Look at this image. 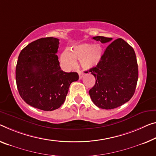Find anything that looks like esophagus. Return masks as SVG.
<instances>
[{"label": "esophagus", "mask_w": 156, "mask_h": 156, "mask_svg": "<svg viewBox=\"0 0 156 156\" xmlns=\"http://www.w3.org/2000/svg\"><path fill=\"white\" fill-rule=\"evenodd\" d=\"M79 73V76H80V79L81 80V79H82V77L83 76V75H84V74H83V73H81V72H78Z\"/></svg>", "instance_id": "obj_1"}]
</instances>
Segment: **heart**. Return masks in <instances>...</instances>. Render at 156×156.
Masks as SVG:
<instances>
[{"mask_svg":"<svg viewBox=\"0 0 156 156\" xmlns=\"http://www.w3.org/2000/svg\"><path fill=\"white\" fill-rule=\"evenodd\" d=\"M102 52L101 45L84 43L75 46L71 51L65 50L61 55V60L65 68L68 70L75 66L76 60L80 61L81 67L88 70L99 63Z\"/></svg>","mask_w":156,"mask_h":156,"instance_id":"1","label":"heart"}]
</instances>
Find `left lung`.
Segmentation results:
<instances>
[{
  "label": "left lung",
  "mask_w": 156,
  "mask_h": 156,
  "mask_svg": "<svg viewBox=\"0 0 156 156\" xmlns=\"http://www.w3.org/2000/svg\"><path fill=\"white\" fill-rule=\"evenodd\" d=\"M93 39L102 43L112 40L103 36ZM88 72L96 80L89 90L90 97L99 108H116L133 96L138 80L137 62L133 48L121 38L110 43L99 63Z\"/></svg>",
  "instance_id": "1"
}]
</instances>
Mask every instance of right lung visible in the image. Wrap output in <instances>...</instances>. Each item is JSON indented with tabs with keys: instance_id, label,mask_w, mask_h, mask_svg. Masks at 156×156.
<instances>
[{
	"instance_id": "right-lung-1",
	"label": "right lung",
	"mask_w": 156,
	"mask_h": 156,
	"mask_svg": "<svg viewBox=\"0 0 156 156\" xmlns=\"http://www.w3.org/2000/svg\"><path fill=\"white\" fill-rule=\"evenodd\" d=\"M59 40L40 38L23 48L16 66V82L21 98L31 107L53 111L66 100L76 73L61 70L58 52Z\"/></svg>"
}]
</instances>
